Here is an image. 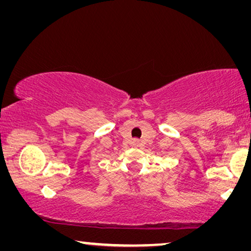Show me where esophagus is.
<instances>
[{
	"label": "esophagus",
	"mask_w": 251,
	"mask_h": 251,
	"mask_svg": "<svg viewBox=\"0 0 251 251\" xmlns=\"http://www.w3.org/2000/svg\"><path fill=\"white\" fill-rule=\"evenodd\" d=\"M131 144H133V146H135V147H137V146H139V145H141V142H139V139H137V138H135V139H133V142H131Z\"/></svg>",
	"instance_id": "obj_1"
}]
</instances>
